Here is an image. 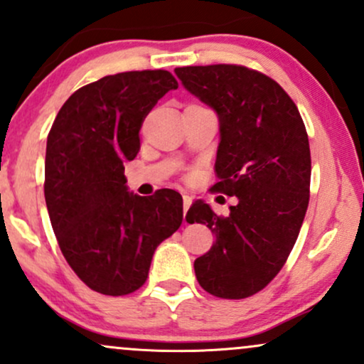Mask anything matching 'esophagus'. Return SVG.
<instances>
[{
    "instance_id": "1",
    "label": "esophagus",
    "mask_w": 364,
    "mask_h": 364,
    "mask_svg": "<svg viewBox=\"0 0 364 364\" xmlns=\"http://www.w3.org/2000/svg\"><path fill=\"white\" fill-rule=\"evenodd\" d=\"M190 205H191V196L183 195V210H185V214L188 208H190Z\"/></svg>"
}]
</instances>
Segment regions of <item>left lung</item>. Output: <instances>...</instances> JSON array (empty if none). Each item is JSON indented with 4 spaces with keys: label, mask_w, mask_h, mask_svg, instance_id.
I'll return each instance as SVG.
<instances>
[{
    "label": "left lung",
    "mask_w": 364,
    "mask_h": 364,
    "mask_svg": "<svg viewBox=\"0 0 364 364\" xmlns=\"http://www.w3.org/2000/svg\"><path fill=\"white\" fill-rule=\"evenodd\" d=\"M174 73L214 107L220 123L212 190L237 196L229 215L195 202L186 223L207 224L215 245L195 260L212 296L243 299L281 272L310 202V141L298 107L274 78L241 65L183 66Z\"/></svg>",
    "instance_id": "1"
}]
</instances>
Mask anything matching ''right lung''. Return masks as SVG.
Here are the masks:
<instances>
[{
    "label": "right lung",
    "instance_id": "1",
    "mask_svg": "<svg viewBox=\"0 0 364 364\" xmlns=\"http://www.w3.org/2000/svg\"><path fill=\"white\" fill-rule=\"evenodd\" d=\"M173 89L166 70L107 75L75 90L49 129L44 196L53 231L73 272L101 294L140 289L156 248L181 225L178 191L133 195L124 178L141 123Z\"/></svg>",
    "mask_w": 364,
    "mask_h": 364
}]
</instances>
